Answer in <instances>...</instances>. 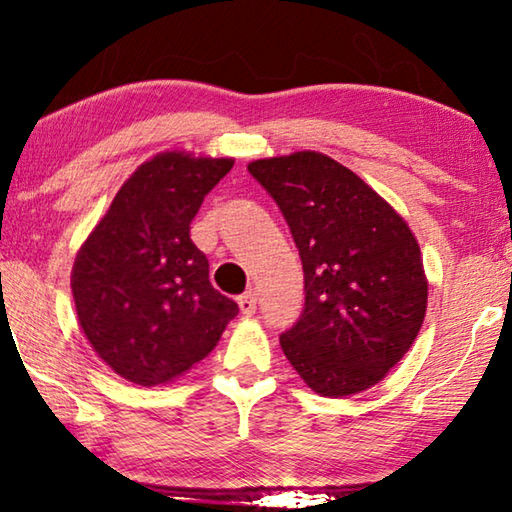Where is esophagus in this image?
I'll list each match as a JSON object with an SVG mask.
<instances>
[{
    "label": "esophagus",
    "mask_w": 512,
    "mask_h": 512,
    "mask_svg": "<svg viewBox=\"0 0 512 512\" xmlns=\"http://www.w3.org/2000/svg\"><path fill=\"white\" fill-rule=\"evenodd\" d=\"M239 309H241V314L244 316H253L255 311H257V296H255V291H246L244 296H239Z\"/></svg>",
    "instance_id": "34e87169"
}]
</instances>
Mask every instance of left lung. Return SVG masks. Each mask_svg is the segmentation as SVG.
<instances>
[{
  "mask_svg": "<svg viewBox=\"0 0 512 512\" xmlns=\"http://www.w3.org/2000/svg\"><path fill=\"white\" fill-rule=\"evenodd\" d=\"M248 171L280 207L302 259L305 307L280 334L291 366L325 397L375 386L409 352L427 311L409 225L323 153L257 160Z\"/></svg>",
  "mask_w": 512,
  "mask_h": 512,
  "instance_id": "1",
  "label": "left lung"
}]
</instances>
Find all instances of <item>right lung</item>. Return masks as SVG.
<instances>
[{
    "mask_svg": "<svg viewBox=\"0 0 512 512\" xmlns=\"http://www.w3.org/2000/svg\"><path fill=\"white\" fill-rule=\"evenodd\" d=\"M228 158L167 151L144 162L79 250L76 314L94 352L128 381L167 384L214 350L239 314L210 284V264L189 239Z\"/></svg>",
    "mask_w": 512,
    "mask_h": 512,
    "instance_id": "1",
    "label": "right lung"
}]
</instances>
